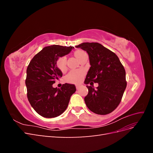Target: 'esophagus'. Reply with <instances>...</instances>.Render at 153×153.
Instances as JSON below:
<instances>
[{
    "label": "esophagus",
    "mask_w": 153,
    "mask_h": 153,
    "mask_svg": "<svg viewBox=\"0 0 153 153\" xmlns=\"http://www.w3.org/2000/svg\"><path fill=\"white\" fill-rule=\"evenodd\" d=\"M80 87V85H76V88L77 90L79 89Z\"/></svg>",
    "instance_id": "obj_1"
}]
</instances>
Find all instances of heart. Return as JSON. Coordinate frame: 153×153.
Segmentation results:
<instances>
[{
  "mask_svg": "<svg viewBox=\"0 0 153 153\" xmlns=\"http://www.w3.org/2000/svg\"><path fill=\"white\" fill-rule=\"evenodd\" d=\"M84 53L85 52H83L82 50H78L76 52H75V55L77 58V59H78L80 57V55ZM66 58L65 57H62L58 60L57 66L61 70L63 71L66 68ZM83 76H84V72L82 71L73 70L68 73V75L66 76V80L69 82L78 84V83H79L82 80Z\"/></svg>",
  "mask_w": 153,
  "mask_h": 153,
  "instance_id": "1",
  "label": "heart"
}]
</instances>
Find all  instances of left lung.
<instances>
[{
    "mask_svg": "<svg viewBox=\"0 0 153 153\" xmlns=\"http://www.w3.org/2000/svg\"><path fill=\"white\" fill-rule=\"evenodd\" d=\"M89 55L91 67L84 81L88 91L85 103L96 114H110L117 107L126 89V71L116 54L98 43L76 46ZM93 82H98L94 89Z\"/></svg>",
    "mask_w": 153,
    "mask_h": 153,
    "instance_id": "left-lung-1",
    "label": "left lung"
}]
</instances>
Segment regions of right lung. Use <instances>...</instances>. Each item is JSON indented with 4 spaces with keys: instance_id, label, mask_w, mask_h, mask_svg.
<instances>
[{
    "instance_id": "obj_1",
    "label": "right lung",
    "mask_w": 153,
    "mask_h": 153,
    "mask_svg": "<svg viewBox=\"0 0 153 153\" xmlns=\"http://www.w3.org/2000/svg\"><path fill=\"white\" fill-rule=\"evenodd\" d=\"M73 48L56 45L46 47L32 58L27 67V98L32 107L41 116L52 118L62 114L76 91L73 84H63L60 89L52 85L62 76L57 66L59 58L68 55Z\"/></svg>"
}]
</instances>
